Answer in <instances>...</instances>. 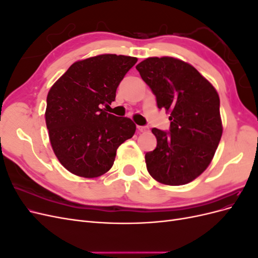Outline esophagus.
Masks as SVG:
<instances>
[{
	"mask_svg": "<svg viewBox=\"0 0 258 258\" xmlns=\"http://www.w3.org/2000/svg\"><path fill=\"white\" fill-rule=\"evenodd\" d=\"M138 130L140 132H147L148 131V127H146V126H138Z\"/></svg>",
	"mask_w": 258,
	"mask_h": 258,
	"instance_id": "34e87169",
	"label": "esophagus"
}]
</instances>
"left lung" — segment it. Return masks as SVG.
Wrapping results in <instances>:
<instances>
[{
  "instance_id": "1",
  "label": "left lung",
  "mask_w": 258,
  "mask_h": 258,
  "mask_svg": "<svg viewBox=\"0 0 258 258\" xmlns=\"http://www.w3.org/2000/svg\"><path fill=\"white\" fill-rule=\"evenodd\" d=\"M169 113V132L153 128L154 151L145 154L148 173L171 186L194 181L212 161L223 134L220 97L208 80L187 62L152 57L136 67Z\"/></svg>"
}]
</instances>
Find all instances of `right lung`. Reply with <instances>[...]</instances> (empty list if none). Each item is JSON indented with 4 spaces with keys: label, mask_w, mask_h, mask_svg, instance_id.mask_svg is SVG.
Wrapping results in <instances>:
<instances>
[{
    "label": "right lung",
    "mask_w": 258,
    "mask_h": 258,
    "mask_svg": "<svg viewBox=\"0 0 258 258\" xmlns=\"http://www.w3.org/2000/svg\"><path fill=\"white\" fill-rule=\"evenodd\" d=\"M137 61L122 54H99L74 62L52 85L46 126L54 155L71 173L87 178L106 173L117 148L134 137V121L101 106L115 101L117 87Z\"/></svg>",
    "instance_id": "right-lung-1"
}]
</instances>
